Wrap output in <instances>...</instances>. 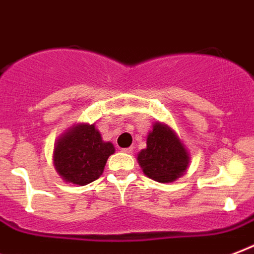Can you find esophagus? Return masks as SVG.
<instances>
[{"label": "esophagus", "mask_w": 254, "mask_h": 254, "mask_svg": "<svg viewBox=\"0 0 254 254\" xmlns=\"http://www.w3.org/2000/svg\"><path fill=\"white\" fill-rule=\"evenodd\" d=\"M132 147H127V148H122V151L126 152V154H132Z\"/></svg>", "instance_id": "esophagus-1"}]
</instances>
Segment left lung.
Masks as SVG:
<instances>
[{
  "label": "left lung",
  "mask_w": 254,
  "mask_h": 254,
  "mask_svg": "<svg viewBox=\"0 0 254 254\" xmlns=\"http://www.w3.org/2000/svg\"><path fill=\"white\" fill-rule=\"evenodd\" d=\"M136 159L147 178L159 183H172L187 172L190 155L170 126L155 122L147 135V147Z\"/></svg>",
  "instance_id": "1"
}]
</instances>
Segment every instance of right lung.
<instances>
[{"label": "right lung", "mask_w": 254, "mask_h": 254, "mask_svg": "<svg viewBox=\"0 0 254 254\" xmlns=\"http://www.w3.org/2000/svg\"><path fill=\"white\" fill-rule=\"evenodd\" d=\"M114 152V144L102 139L95 125L76 123L57 139L53 163L64 182L86 186L103 174L107 159Z\"/></svg>", "instance_id": "right-lung-1"}]
</instances>
